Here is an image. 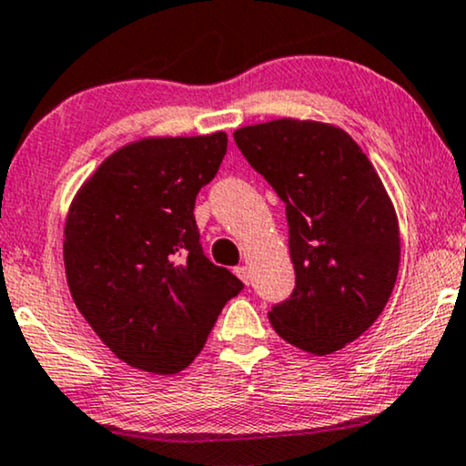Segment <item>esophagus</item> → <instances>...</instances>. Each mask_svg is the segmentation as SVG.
Listing matches in <instances>:
<instances>
[{
  "mask_svg": "<svg viewBox=\"0 0 466 466\" xmlns=\"http://www.w3.org/2000/svg\"><path fill=\"white\" fill-rule=\"evenodd\" d=\"M234 273L238 275V279L243 281V284H249V281H251V270H249V267H245V264H243V267L234 268Z\"/></svg>",
  "mask_w": 466,
  "mask_h": 466,
  "instance_id": "1",
  "label": "esophagus"
}]
</instances>
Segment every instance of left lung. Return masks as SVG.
Segmentation results:
<instances>
[{"label": "left lung", "instance_id": "left-lung-1", "mask_svg": "<svg viewBox=\"0 0 466 466\" xmlns=\"http://www.w3.org/2000/svg\"><path fill=\"white\" fill-rule=\"evenodd\" d=\"M243 157L288 217L297 286L268 311L281 339L331 355L374 325L400 267V228L385 185L339 127L279 120L234 131Z\"/></svg>", "mask_w": 466, "mask_h": 466}]
</instances>
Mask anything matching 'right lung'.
<instances>
[{
  "label": "right lung",
  "mask_w": 466,
  "mask_h": 466,
  "mask_svg": "<svg viewBox=\"0 0 466 466\" xmlns=\"http://www.w3.org/2000/svg\"><path fill=\"white\" fill-rule=\"evenodd\" d=\"M228 150L223 131L117 148L76 191L64 226L70 294L117 359L176 374L204 349L243 281L204 256L193 208Z\"/></svg>",
  "instance_id": "obj_1"
}]
</instances>
